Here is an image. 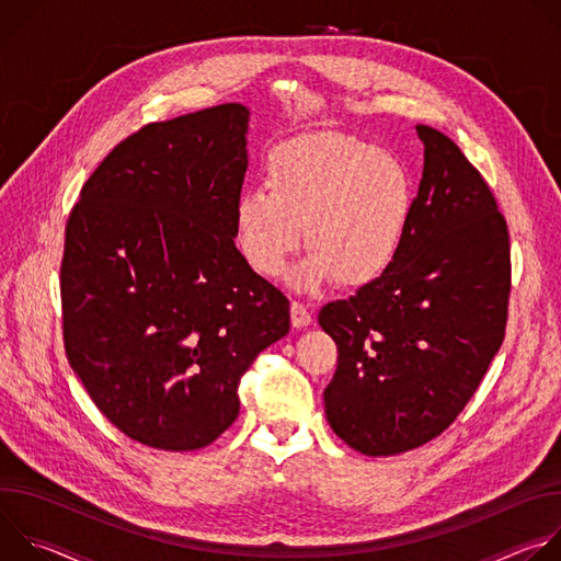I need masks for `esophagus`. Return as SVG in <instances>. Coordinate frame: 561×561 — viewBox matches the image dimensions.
<instances>
[{"label": "esophagus", "instance_id": "34e87169", "mask_svg": "<svg viewBox=\"0 0 561 561\" xmlns=\"http://www.w3.org/2000/svg\"><path fill=\"white\" fill-rule=\"evenodd\" d=\"M290 322H293L295 329H306L312 322V312H310V308L304 301L293 299V304H290Z\"/></svg>", "mask_w": 561, "mask_h": 561}]
</instances>
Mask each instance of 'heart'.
<instances>
[{
	"mask_svg": "<svg viewBox=\"0 0 561 561\" xmlns=\"http://www.w3.org/2000/svg\"><path fill=\"white\" fill-rule=\"evenodd\" d=\"M264 184L237 195L234 244L260 275H277L301 242L310 255L290 282L312 288L333 277L359 288L381 277L404 247L415 182L402 159L359 137L317 130L277 144Z\"/></svg>",
	"mask_w": 561,
	"mask_h": 561,
	"instance_id": "obj_1",
	"label": "heart"
}]
</instances>
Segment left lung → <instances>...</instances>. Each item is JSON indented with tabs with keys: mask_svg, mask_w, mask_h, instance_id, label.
<instances>
[{
	"mask_svg": "<svg viewBox=\"0 0 561 561\" xmlns=\"http://www.w3.org/2000/svg\"><path fill=\"white\" fill-rule=\"evenodd\" d=\"M417 133L424 175L402 251L381 277L317 317L337 344V370L324 390L329 424L373 457L442 435L506 335V219L450 137L422 124Z\"/></svg>",
	"mask_w": 561,
	"mask_h": 561,
	"instance_id": "8db88e82",
	"label": "left lung"
}]
</instances>
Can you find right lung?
<instances>
[{
  "mask_svg": "<svg viewBox=\"0 0 561 561\" xmlns=\"http://www.w3.org/2000/svg\"><path fill=\"white\" fill-rule=\"evenodd\" d=\"M249 108L141 126L87 180L59 268L66 357L100 413L162 450L215 442L290 301L234 247Z\"/></svg>",
  "mask_w": 561,
  "mask_h": 561,
  "instance_id": "obj_1",
  "label": "right lung"
}]
</instances>
